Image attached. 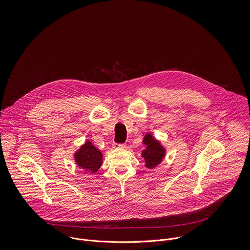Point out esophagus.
I'll return each instance as SVG.
<instances>
[{
    "label": "esophagus",
    "instance_id": "1",
    "mask_svg": "<svg viewBox=\"0 0 250 250\" xmlns=\"http://www.w3.org/2000/svg\"><path fill=\"white\" fill-rule=\"evenodd\" d=\"M114 147H121V148H125V145H115Z\"/></svg>",
    "mask_w": 250,
    "mask_h": 250
}]
</instances>
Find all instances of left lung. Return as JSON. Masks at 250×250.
I'll return each instance as SVG.
<instances>
[{
    "mask_svg": "<svg viewBox=\"0 0 250 250\" xmlns=\"http://www.w3.org/2000/svg\"><path fill=\"white\" fill-rule=\"evenodd\" d=\"M142 145L146 147L141 151V157L146 161L145 166L147 169H153L158 166L166 156V148L161 141L155 138L151 132L146 133L142 138Z\"/></svg>",
    "mask_w": 250,
    "mask_h": 250,
    "instance_id": "8db88e82",
    "label": "left lung"
}]
</instances>
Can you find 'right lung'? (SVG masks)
<instances>
[{
	"label": "right lung",
	"instance_id": "1",
	"mask_svg": "<svg viewBox=\"0 0 250 250\" xmlns=\"http://www.w3.org/2000/svg\"><path fill=\"white\" fill-rule=\"evenodd\" d=\"M73 156L79 168L92 174L96 173L103 163V153L89 139L74 152Z\"/></svg>",
	"mask_w": 250,
	"mask_h": 250
}]
</instances>
